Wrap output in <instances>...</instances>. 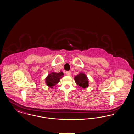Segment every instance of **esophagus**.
<instances>
[{"instance_id":"1","label":"esophagus","mask_w":134,"mask_h":134,"mask_svg":"<svg viewBox=\"0 0 134 134\" xmlns=\"http://www.w3.org/2000/svg\"><path fill=\"white\" fill-rule=\"evenodd\" d=\"M66 74L68 76H70L71 74V72L70 71H67L66 72Z\"/></svg>"}]
</instances>
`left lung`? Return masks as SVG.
<instances>
[{
	"mask_svg": "<svg viewBox=\"0 0 134 134\" xmlns=\"http://www.w3.org/2000/svg\"><path fill=\"white\" fill-rule=\"evenodd\" d=\"M76 84L83 88H87L89 86V80L86 75L80 72L74 77Z\"/></svg>",
	"mask_w": 134,
	"mask_h": 134,
	"instance_id": "1",
	"label": "left lung"
}]
</instances>
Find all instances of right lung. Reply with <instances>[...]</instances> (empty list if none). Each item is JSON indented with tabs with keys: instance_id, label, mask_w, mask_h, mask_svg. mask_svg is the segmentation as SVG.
Returning <instances> with one entry per match:
<instances>
[{
	"instance_id": "1",
	"label": "right lung",
	"mask_w": 134,
	"mask_h": 134,
	"mask_svg": "<svg viewBox=\"0 0 134 134\" xmlns=\"http://www.w3.org/2000/svg\"><path fill=\"white\" fill-rule=\"evenodd\" d=\"M64 74L62 72L57 73L52 72L48 74L45 79V82L46 85L52 88L60 82V79L63 77Z\"/></svg>"
}]
</instances>
